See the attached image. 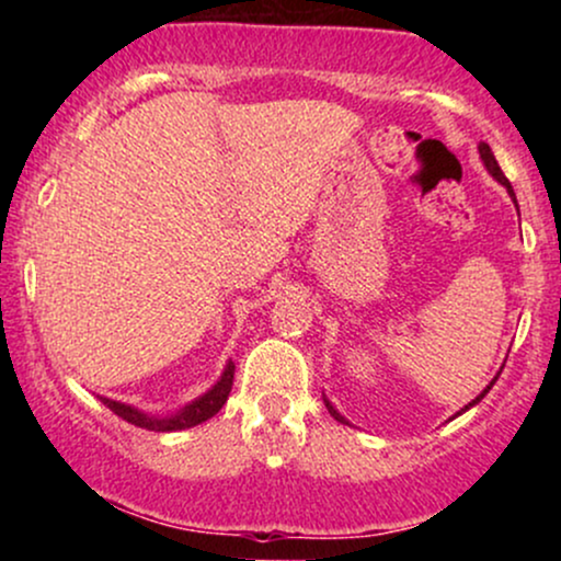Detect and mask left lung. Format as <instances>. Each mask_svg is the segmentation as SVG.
Returning a JSON list of instances; mask_svg holds the SVG:
<instances>
[{
	"instance_id": "left-lung-1",
	"label": "left lung",
	"mask_w": 561,
	"mask_h": 561,
	"mask_svg": "<svg viewBox=\"0 0 561 561\" xmlns=\"http://www.w3.org/2000/svg\"><path fill=\"white\" fill-rule=\"evenodd\" d=\"M478 150H480V160H482V165H485V169H488V173H491V176L495 179V182H499V184H504V186H506L508 197H512V199H514V205H517V197H514V190H512V184H508V179L504 176V171H501V165H499V163H495V156H493V152H491V147H488V145H485V141H480V147H478ZM499 375H501V371H499ZM499 375H495V377L491 379V385H488V388H485V390H482V392H480V396H478V398H474V401H469V403L465 405V409H461V411H456V416H461V414H465V411H469V409H472V405H474V403H480V401H482V398H485V396H488V390H491V388H493V385H495V379H499ZM324 403H327V409H330V414L334 416V420H337V422H343V424H351V422H347V420H345V416H343V414H340V411H337V409H334V405H332V401H330V398H327V396H324Z\"/></svg>"
}]
</instances>
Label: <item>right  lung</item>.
Listing matches in <instances>:
<instances>
[{
  "mask_svg": "<svg viewBox=\"0 0 561 561\" xmlns=\"http://www.w3.org/2000/svg\"><path fill=\"white\" fill-rule=\"evenodd\" d=\"M231 382H234V362L229 358L227 366H224L221 377L216 379V385H210L203 396H197L195 401L182 405L176 414H169V416L145 414V411L134 409V405L113 401V398H105V396H96V398H100V401L105 403L113 414H118L121 420H126L128 424H137V427L152 430V433H173V430L195 427V424H203V422H208L210 416H216L218 411H221V405L227 403V398L231 392Z\"/></svg>",
  "mask_w": 561,
  "mask_h": 561,
  "instance_id": "add662e5",
  "label": "right lung"
}]
</instances>
